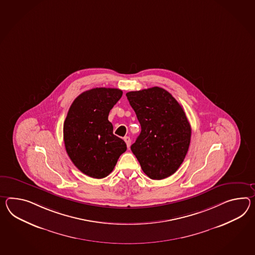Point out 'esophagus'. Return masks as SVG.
Segmentation results:
<instances>
[{
	"label": "esophagus",
	"mask_w": 255,
	"mask_h": 255,
	"mask_svg": "<svg viewBox=\"0 0 255 255\" xmlns=\"http://www.w3.org/2000/svg\"><path fill=\"white\" fill-rule=\"evenodd\" d=\"M125 141L126 144H127V147L129 148L130 145V142H131V140H130V138L129 136H125Z\"/></svg>",
	"instance_id": "34e87169"
}]
</instances>
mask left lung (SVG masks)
<instances>
[{
  "mask_svg": "<svg viewBox=\"0 0 255 255\" xmlns=\"http://www.w3.org/2000/svg\"><path fill=\"white\" fill-rule=\"evenodd\" d=\"M141 125L130 150L152 180L175 173L184 160L192 129L185 112L172 95L154 87L126 94Z\"/></svg>",
  "mask_w": 255,
  "mask_h": 255,
  "instance_id": "left-lung-1",
  "label": "left lung"
}]
</instances>
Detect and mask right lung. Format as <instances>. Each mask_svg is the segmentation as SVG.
<instances>
[{
    "label": "right lung",
    "mask_w": 255,
    "mask_h": 255,
    "mask_svg": "<svg viewBox=\"0 0 255 255\" xmlns=\"http://www.w3.org/2000/svg\"><path fill=\"white\" fill-rule=\"evenodd\" d=\"M123 96L118 88L97 87L80 94L63 124V140L69 157L81 172L94 179L112 172L127 146L113 134L108 117Z\"/></svg>",
    "instance_id": "add662e5"
}]
</instances>
